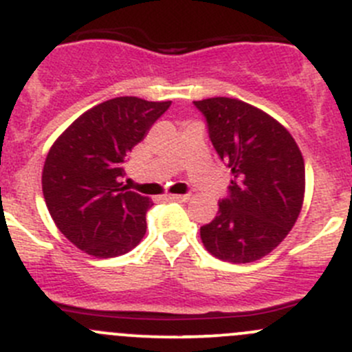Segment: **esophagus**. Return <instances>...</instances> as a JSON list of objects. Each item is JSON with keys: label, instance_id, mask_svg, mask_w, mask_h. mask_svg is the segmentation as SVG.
Wrapping results in <instances>:
<instances>
[{"label": "esophagus", "instance_id": "obj_1", "mask_svg": "<svg viewBox=\"0 0 352 352\" xmlns=\"http://www.w3.org/2000/svg\"><path fill=\"white\" fill-rule=\"evenodd\" d=\"M189 194H172V196H170V199L172 201H187L189 199Z\"/></svg>", "mask_w": 352, "mask_h": 352}]
</instances>
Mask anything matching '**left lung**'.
I'll use <instances>...</instances> for the list:
<instances>
[{
	"mask_svg": "<svg viewBox=\"0 0 352 352\" xmlns=\"http://www.w3.org/2000/svg\"><path fill=\"white\" fill-rule=\"evenodd\" d=\"M208 135L232 170L218 213L201 227L204 248L218 259L249 263L285 239L305 197V160L292 135L265 111L230 98L194 101Z\"/></svg>",
	"mask_w": 352,
	"mask_h": 352,
	"instance_id": "obj_1",
	"label": "left lung"
}]
</instances>
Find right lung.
I'll return each mask as SVG.
<instances>
[{
    "label": "right lung",
    "mask_w": 352,
    "mask_h": 352,
    "mask_svg": "<svg viewBox=\"0 0 352 352\" xmlns=\"http://www.w3.org/2000/svg\"><path fill=\"white\" fill-rule=\"evenodd\" d=\"M172 101L108 100L77 118L51 146L43 194L51 218L96 258L125 254L146 234L151 201L124 186V163Z\"/></svg>",
    "instance_id": "1"
}]
</instances>
